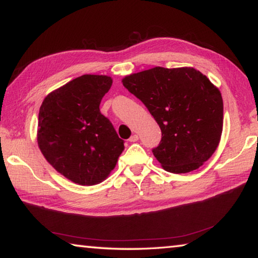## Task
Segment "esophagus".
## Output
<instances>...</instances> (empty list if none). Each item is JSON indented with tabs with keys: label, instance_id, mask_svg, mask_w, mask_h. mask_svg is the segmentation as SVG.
<instances>
[{
	"label": "esophagus",
	"instance_id": "esophagus-1",
	"mask_svg": "<svg viewBox=\"0 0 258 258\" xmlns=\"http://www.w3.org/2000/svg\"><path fill=\"white\" fill-rule=\"evenodd\" d=\"M138 140H139V135H138V134H133L132 137H131V138L128 139V141H130V142H137Z\"/></svg>",
	"mask_w": 258,
	"mask_h": 258
}]
</instances>
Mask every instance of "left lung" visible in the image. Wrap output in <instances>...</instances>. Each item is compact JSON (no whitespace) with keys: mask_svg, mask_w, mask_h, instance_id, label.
Segmentation results:
<instances>
[{"mask_svg":"<svg viewBox=\"0 0 258 258\" xmlns=\"http://www.w3.org/2000/svg\"><path fill=\"white\" fill-rule=\"evenodd\" d=\"M121 82L159 125L152 152L165 171L189 173L211 158L223 131V99L207 76L192 67H155Z\"/></svg>","mask_w":258,"mask_h":258,"instance_id":"left-lung-1","label":"left lung"}]
</instances>
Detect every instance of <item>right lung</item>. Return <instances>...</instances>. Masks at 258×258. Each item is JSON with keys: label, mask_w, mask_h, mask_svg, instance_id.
I'll return each mask as SVG.
<instances>
[{"label": "right lung", "mask_w": 258, "mask_h": 258, "mask_svg": "<svg viewBox=\"0 0 258 258\" xmlns=\"http://www.w3.org/2000/svg\"><path fill=\"white\" fill-rule=\"evenodd\" d=\"M112 84L107 75H83L43 100L37 145L47 163L69 181L94 185L106 180L124 150L100 102Z\"/></svg>", "instance_id": "add662e5"}]
</instances>
